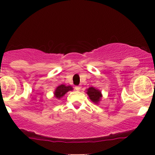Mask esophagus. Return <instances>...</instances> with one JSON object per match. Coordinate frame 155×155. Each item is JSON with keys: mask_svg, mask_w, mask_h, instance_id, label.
I'll return each mask as SVG.
<instances>
[{"mask_svg": "<svg viewBox=\"0 0 155 155\" xmlns=\"http://www.w3.org/2000/svg\"><path fill=\"white\" fill-rule=\"evenodd\" d=\"M75 89L76 90H81V87H80V86H75Z\"/></svg>", "mask_w": 155, "mask_h": 155, "instance_id": "esophagus-1", "label": "esophagus"}]
</instances>
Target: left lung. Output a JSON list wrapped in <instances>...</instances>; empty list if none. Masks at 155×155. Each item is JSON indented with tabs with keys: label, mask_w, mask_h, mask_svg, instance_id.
Masks as SVG:
<instances>
[{
	"label": "left lung",
	"mask_w": 155,
	"mask_h": 155,
	"mask_svg": "<svg viewBox=\"0 0 155 155\" xmlns=\"http://www.w3.org/2000/svg\"><path fill=\"white\" fill-rule=\"evenodd\" d=\"M87 94L90 97V100L96 104H98L101 97H102V95H101V92L100 90H97L95 87H92L87 90Z\"/></svg>",
	"instance_id": "1"
}]
</instances>
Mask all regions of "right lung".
Instances as JSON below:
<instances>
[{"mask_svg":"<svg viewBox=\"0 0 155 155\" xmlns=\"http://www.w3.org/2000/svg\"><path fill=\"white\" fill-rule=\"evenodd\" d=\"M71 90H73V87L71 86H65L64 84H61L60 86H58V87L56 88L54 91V97L56 98L60 99V97H62L63 96L65 95L66 92L68 91H71Z\"/></svg>","mask_w":155,"mask_h":155,"instance_id":"1","label":"right lung"}]
</instances>
